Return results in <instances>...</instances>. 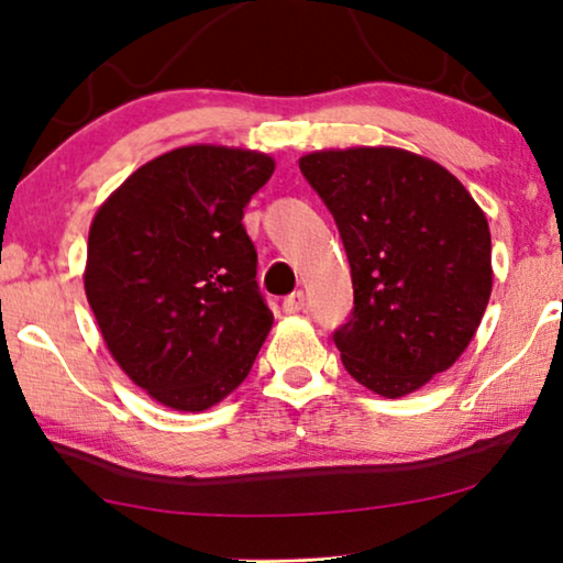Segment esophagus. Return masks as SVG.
Here are the masks:
<instances>
[{
  "mask_svg": "<svg viewBox=\"0 0 563 563\" xmlns=\"http://www.w3.org/2000/svg\"><path fill=\"white\" fill-rule=\"evenodd\" d=\"M282 310L287 314H297L305 310V291H295V295H289L287 299L282 302Z\"/></svg>",
  "mask_w": 563,
  "mask_h": 563,
  "instance_id": "1",
  "label": "esophagus"
}]
</instances>
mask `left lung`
Listing matches in <instances>:
<instances>
[{"label": "left lung", "mask_w": 563, "mask_h": 563, "mask_svg": "<svg viewBox=\"0 0 563 563\" xmlns=\"http://www.w3.org/2000/svg\"><path fill=\"white\" fill-rule=\"evenodd\" d=\"M341 230L353 312L333 341L353 379L397 399L456 364L492 295L487 214L433 158L395 145L299 158Z\"/></svg>", "instance_id": "1"}]
</instances>
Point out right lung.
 Wrapping results in <instances>:
<instances>
[{"mask_svg":"<svg viewBox=\"0 0 563 563\" xmlns=\"http://www.w3.org/2000/svg\"><path fill=\"white\" fill-rule=\"evenodd\" d=\"M274 166L261 151L181 145L135 168L91 220L84 291L99 333L168 410L222 402L274 325L241 222Z\"/></svg>","mask_w":563,"mask_h":563,"instance_id":"1","label":"right lung"}]
</instances>
